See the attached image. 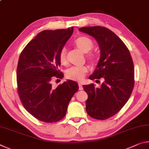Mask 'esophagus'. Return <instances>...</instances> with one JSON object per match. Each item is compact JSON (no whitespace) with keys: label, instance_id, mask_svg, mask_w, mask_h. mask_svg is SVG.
<instances>
[{"label":"esophagus","instance_id":"obj_1","mask_svg":"<svg viewBox=\"0 0 149 149\" xmlns=\"http://www.w3.org/2000/svg\"><path fill=\"white\" fill-rule=\"evenodd\" d=\"M79 90H82V89H83L82 85L80 84H79Z\"/></svg>","mask_w":149,"mask_h":149}]
</instances>
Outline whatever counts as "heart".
I'll list each match as a JSON object with an SVG mask.
<instances>
[{"instance_id":"1","label":"heart","mask_w":149,"mask_h":149,"mask_svg":"<svg viewBox=\"0 0 149 149\" xmlns=\"http://www.w3.org/2000/svg\"><path fill=\"white\" fill-rule=\"evenodd\" d=\"M75 45L81 51L84 52V53L89 52L93 47V42L92 40L85 36H81L75 39ZM87 57L91 60H93V56L91 54H89ZM58 59L60 63L62 65H67L68 60L66 56V49L65 48H63L60 51ZM87 72L88 69L86 66L72 67L65 72V77L72 81H81L84 79Z\"/></svg>"}]
</instances>
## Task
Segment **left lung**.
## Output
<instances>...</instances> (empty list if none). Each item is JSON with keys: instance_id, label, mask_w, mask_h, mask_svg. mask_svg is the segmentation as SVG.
<instances>
[{"instance_id": "left-lung-1", "label": "left lung", "mask_w": 149, "mask_h": 149, "mask_svg": "<svg viewBox=\"0 0 149 149\" xmlns=\"http://www.w3.org/2000/svg\"><path fill=\"white\" fill-rule=\"evenodd\" d=\"M79 31L94 37L100 56L91 80L104 79L100 87L91 84L83 85L87 93L86 111L91 117L106 120L122 109L130 99L134 87V65L129 50L109 29L101 26L85 27Z\"/></svg>"}]
</instances>
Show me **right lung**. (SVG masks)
Listing matches in <instances>:
<instances>
[{"mask_svg": "<svg viewBox=\"0 0 149 149\" xmlns=\"http://www.w3.org/2000/svg\"><path fill=\"white\" fill-rule=\"evenodd\" d=\"M74 27L45 30L27 44L19 55L17 67V93L30 114L47 123L64 118L70 100L79 87L68 79L56 89L54 79H62L59 52L72 36ZM57 79V80H58Z\"/></svg>", "mask_w": 149, "mask_h": 149, "instance_id": "add662e5", "label": "right lung"}]
</instances>
